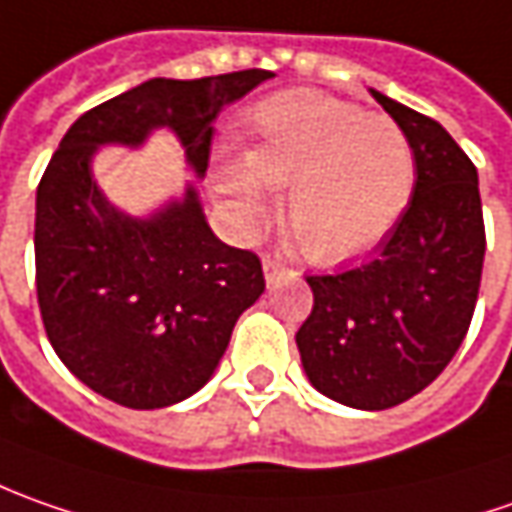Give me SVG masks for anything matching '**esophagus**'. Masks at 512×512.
Instances as JSON below:
<instances>
[{
	"label": "esophagus",
	"instance_id": "esophagus-1",
	"mask_svg": "<svg viewBox=\"0 0 512 512\" xmlns=\"http://www.w3.org/2000/svg\"><path fill=\"white\" fill-rule=\"evenodd\" d=\"M286 272V266L274 257H263V274H266V283H277L280 274Z\"/></svg>",
	"mask_w": 512,
	"mask_h": 512
}]
</instances>
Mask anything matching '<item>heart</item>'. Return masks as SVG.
<instances>
[{"mask_svg": "<svg viewBox=\"0 0 512 512\" xmlns=\"http://www.w3.org/2000/svg\"><path fill=\"white\" fill-rule=\"evenodd\" d=\"M414 147L388 115L314 90L263 98L249 144L226 152L215 186L240 232L269 215V189H286L283 223L317 263H343L379 246L414 192Z\"/></svg>", "mask_w": 512, "mask_h": 512, "instance_id": "1", "label": "heart"}]
</instances>
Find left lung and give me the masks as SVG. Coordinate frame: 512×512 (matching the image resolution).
I'll return each instance as SVG.
<instances>
[{
	"instance_id": "left-lung-1",
	"label": "left lung",
	"mask_w": 512,
	"mask_h": 512,
	"mask_svg": "<svg viewBox=\"0 0 512 512\" xmlns=\"http://www.w3.org/2000/svg\"><path fill=\"white\" fill-rule=\"evenodd\" d=\"M371 96L414 147V195L368 263L306 277L314 309L294 340L320 394L385 411L428 388L465 340L485 221L476 167L448 130L377 90Z\"/></svg>"
}]
</instances>
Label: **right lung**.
<instances>
[{
  "label": "right lung",
  "instance_id": "1",
  "mask_svg": "<svg viewBox=\"0 0 512 512\" xmlns=\"http://www.w3.org/2000/svg\"><path fill=\"white\" fill-rule=\"evenodd\" d=\"M272 76L144 81L87 110L53 152L36 189V294L53 351L101 397L152 411L201 391L266 280L255 252L215 238L195 186L130 218L98 189L93 155L167 127L203 178L212 121Z\"/></svg>",
  "mask_w": 512,
  "mask_h": 512
}]
</instances>
